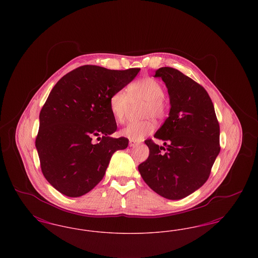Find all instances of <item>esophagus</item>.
I'll use <instances>...</instances> for the list:
<instances>
[{"instance_id": "obj_1", "label": "esophagus", "mask_w": 258, "mask_h": 258, "mask_svg": "<svg viewBox=\"0 0 258 258\" xmlns=\"http://www.w3.org/2000/svg\"><path fill=\"white\" fill-rule=\"evenodd\" d=\"M128 145H130V147H135V146H136V145H138V142L134 141V140H130V143H128Z\"/></svg>"}]
</instances>
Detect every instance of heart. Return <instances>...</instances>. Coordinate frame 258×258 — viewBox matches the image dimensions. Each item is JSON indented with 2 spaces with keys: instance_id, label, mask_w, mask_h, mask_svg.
Returning a JSON list of instances; mask_svg holds the SVG:
<instances>
[{
  "instance_id": "b5f03b06",
  "label": "heart",
  "mask_w": 258,
  "mask_h": 258,
  "mask_svg": "<svg viewBox=\"0 0 258 258\" xmlns=\"http://www.w3.org/2000/svg\"><path fill=\"white\" fill-rule=\"evenodd\" d=\"M164 88L155 78L146 77L131 84L124 91L115 92L109 98V109L114 120L122 123L131 110L132 105L144 102L141 108L143 121L126 124L121 130L120 135L134 141H141L147 135L154 133L156 124L151 117L163 119L167 113V104L164 100Z\"/></svg>"
}]
</instances>
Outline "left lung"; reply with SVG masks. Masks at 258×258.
Here are the masks:
<instances>
[{
    "label": "left lung",
    "mask_w": 258,
    "mask_h": 258,
    "mask_svg": "<svg viewBox=\"0 0 258 258\" xmlns=\"http://www.w3.org/2000/svg\"><path fill=\"white\" fill-rule=\"evenodd\" d=\"M167 88L169 116L154 137L159 146L145 141L150 154L138 166L145 183L160 197L181 199L195 192L208 180L220 154V124L207 91L173 68H160L155 74Z\"/></svg>",
    "instance_id": "1"
}]
</instances>
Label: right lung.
<instances>
[{"label": "right lung", "instance_id": "right-lung-1", "mask_svg": "<svg viewBox=\"0 0 258 258\" xmlns=\"http://www.w3.org/2000/svg\"><path fill=\"white\" fill-rule=\"evenodd\" d=\"M139 71L82 66L50 92L39 114L36 148L43 176L62 195H86L102 180L112 155L127 147V138L111 137L117 124L109 98Z\"/></svg>", "mask_w": 258, "mask_h": 258}]
</instances>
